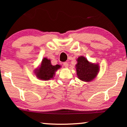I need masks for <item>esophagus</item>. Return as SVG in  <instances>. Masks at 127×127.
Here are the masks:
<instances>
[{"label": "esophagus", "mask_w": 127, "mask_h": 127, "mask_svg": "<svg viewBox=\"0 0 127 127\" xmlns=\"http://www.w3.org/2000/svg\"><path fill=\"white\" fill-rule=\"evenodd\" d=\"M64 66H65V67H67L69 66V64L67 63V62H64Z\"/></svg>", "instance_id": "obj_1"}]
</instances>
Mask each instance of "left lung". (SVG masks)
<instances>
[{
  "label": "left lung",
  "mask_w": 127,
  "mask_h": 127,
  "mask_svg": "<svg viewBox=\"0 0 127 127\" xmlns=\"http://www.w3.org/2000/svg\"><path fill=\"white\" fill-rule=\"evenodd\" d=\"M76 65L78 78L83 81H91L96 77L99 70L98 64L89 62L87 59L80 56L77 60Z\"/></svg>",
  "instance_id": "8db88e82"
}]
</instances>
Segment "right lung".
Here are the masks:
<instances>
[{
  "instance_id": "right-lung-1",
  "label": "right lung",
  "mask_w": 127,
  "mask_h": 127,
  "mask_svg": "<svg viewBox=\"0 0 127 127\" xmlns=\"http://www.w3.org/2000/svg\"><path fill=\"white\" fill-rule=\"evenodd\" d=\"M59 65H52L51 61L47 58L43 59L40 67L35 69V74L38 79L42 80H48L53 79L55 75V72L60 68Z\"/></svg>"
}]
</instances>
